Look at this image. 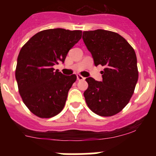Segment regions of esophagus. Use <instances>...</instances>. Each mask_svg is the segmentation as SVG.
Segmentation results:
<instances>
[{"label": "esophagus", "mask_w": 156, "mask_h": 156, "mask_svg": "<svg viewBox=\"0 0 156 156\" xmlns=\"http://www.w3.org/2000/svg\"><path fill=\"white\" fill-rule=\"evenodd\" d=\"M77 79H78V81H83V80L85 79V78L83 76H81V75H79V74H78V75H77Z\"/></svg>", "instance_id": "34e87169"}]
</instances>
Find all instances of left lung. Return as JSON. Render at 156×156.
<instances>
[{
  "label": "left lung",
  "mask_w": 156,
  "mask_h": 156,
  "mask_svg": "<svg viewBox=\"0 0 156 156\" xmlns=\"http://www.w3.org/2000/svg\"><path fill=\"white\" fill-rule=\"evenodd\" d=\"M82 38L96 66H105L102 81L86 78L85 101L95 114L112 116L127 106L134 92L138 80L136 53L122 36L111 31H86Z\"/></svg>",
  "instance_id": "1"
}]
</instances>
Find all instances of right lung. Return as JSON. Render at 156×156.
<instances>
[{"instance_id": "1", "label": "right lung", "mask_w": 156, "mask_h": 156, "mask_svg": "<svg viewBox=\"0 0 156 156\" xmlns=\"http://www.w3.org/2000/svg\"><path fill=\"white\" fill-rule=\"evenodd\" d=\"M81 35L80 30H44L32 36L20 50L15 73L19 92L25 105L37 117H53L65 106L77 76L63 75L53 66L64 62Z\"/></svg>"}]
</instances>
